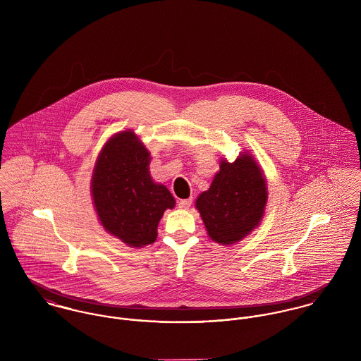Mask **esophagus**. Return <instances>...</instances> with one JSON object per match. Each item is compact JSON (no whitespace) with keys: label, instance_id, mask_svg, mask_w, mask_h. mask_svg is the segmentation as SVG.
<instances>
[{"label":"esophagus","instance_id":"34e87169","mask_svg":"<svg viewBox=\"0 0 361 361\" xmlns=\"http://www.w3.org/2000/svg\"><path fill=\"white\" fill-rule=\"evenodd\" d=\"M192 202H193L192 197L183 199V200H179V202H178V206H179V208H182V209H188L189 207L192 206Z\"/></svg>","mask_w":361,"mask_h":361}]
</instances>
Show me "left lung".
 Masks as SVG:
<instances>
[{"mask_svg": "<svg viewBox=\"0 0 361 361\" xmlns=\"http://www.w3.org/2000/svg\"><path fill=\"white\" fill-rule=\"evenodd\" d=\"M267 183L252 155L221 161L219 172L196 202L209 238L232 245L247 236L262 218Z\"/></svg>", "mask_w": 361, "mask_h": 361, "instance_id": "8db88e82", "label": "left lung"}]
</instances>
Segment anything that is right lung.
Instances as JSON below:
<instances>
[{
    "label": "right lung",
    "instance_id": "add662e5",
    "mask_svg": "<svg viewBox=\"0 0 361 361\" xmlns=\"http://www.w3.org/2000/svg\"><path fill=\"white\" fill-rule=\"evenodd\" d=\"M150 153L133 132L111 137L97 159L92 195L106 232L123 243L142 247L157 239V226L175 199L164 185L153 182Z\"/></svg>",
    "mask_w": 361,
    "mask_h": 361
}]
</instances>
